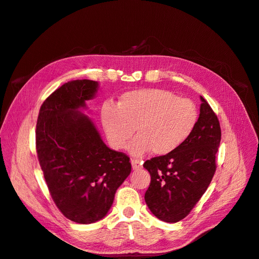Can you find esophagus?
I'll return each instance as SVG.
<instances>
[{
  "label": "esophagus",
  "mask_w": 259,
  "mask_h": 259,
  "mask_svg": "<svg viewBox=\"0 0 259 259\" xmlns=\"http://www.w3.org/2000/svg\"><path fill=\"white\" fill-rule=\"evenodd\" d=\"M131 163H132V166H133V170H138V169H141V167H142V162L137 159H132Z\"/></svg>",
  "instance_id": "obj_1"
}]
</instances>
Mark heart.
Here are the masks:
<instances>
[{
  "label": "heart",
  "instance_id": "1",
  "mask_svg": "<svg viewBox=\"0 0 259 259\" xmlns=\"http://www.w3.org/2000/svg\"><path fill=\"white\" fill-rule=\"evenodd\" d=\"M100 115L113 149H123L135 128L138 136L128 146L133 156L141 157L150 150L163 156L177 150L191 136L198 110L188 98L160 88H145L124 93L115 107L104 103Z\"/></svg>",
  "mask_w": 259,
  "mask_h": 259
}]
</instances>
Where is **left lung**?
<instances>
[{"mask_svg": "<svg viewBox=\"0 0 259 259\" xmlns=\"http://www.w3.org/2000/svg\"><path fill=\"white\" fill-rule=\"evenodd\" d=\"M199 117L187 141L167 155L144 163L151 177L145 201L158 219L174 223L191 212L215 172L221 141L219 120L200 96Z\"/></svg>", "mask_w": 259, "mask_h": 259, "instance_id": "obj_1", "label": "left lung"}]
</instances>
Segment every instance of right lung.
Wrapping results in <instances>:
<instances>
[{
    "label": "right lung",
    "instance_id": "right-lung-1",
    "mask_svg": "<svg viewBox=\"0 0 259 259\" xmlns=\"http://www.w3.org/2000/svg\"><path fill=\"white\" fill-rule=\"evenodd\" d=\"M98 88L89 79L65 82L42 103L36 127L37 155L51 197L67 219L81 225L106 217L132 170L130 158L110 149L80 112Z\"/></svg>",
    "mask_w": 259,
    "mask_h": 259
}]
</instances>
